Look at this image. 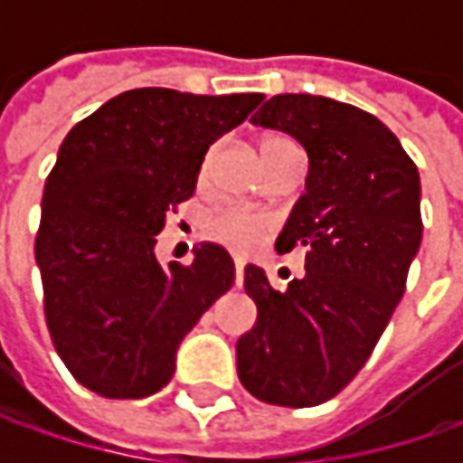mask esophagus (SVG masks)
<instances>
[{"mask_svg":"<svg viewBox=\"0 0 463 463\" xmlns=\"http://www.w3.org/2000/svg\"><path fill=\"white\" fill-rule=\"evenodd\" d=\"M234 273H237V286H241V280H244V262L240 258H234Z\"/></svg>","mask_w":463,"mask_h":463,"instance_id":"1","label":"esophagus"}]
</instances>
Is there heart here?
<instances>
[{
  "label": "heart",
  "mask_w": 463,
  "mask_h": 463,
  "mask_svg": "<svg viewBox=\"0 0 463 463\" xmlns=\"http://www.w3.org/2000/svg\"><path fill=\"white\" fill-rule=\"evenodd\" d=\"M288 138H280V136H270L262 141V149H270L276 144H283ZM219 152V146L213 144L203 156V165H201V177L208 175V169L213 165V156ZM270 229L268 216L255 213V211H244V208H226L222 213H216L211 222H208V237L216 241H222L223 247H229L232 252L237 255H247L252 252L260 244V240L265 237V232Z\"/></svg>",
  "instance_id": "b5f03b06"
}]
</instances>
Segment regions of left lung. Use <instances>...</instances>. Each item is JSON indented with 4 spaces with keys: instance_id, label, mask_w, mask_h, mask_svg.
Here are the masks:
<instances>
[{
    "instance_id": "left-lung-1",
    "label": "left lung",
    "mask_w": 463,
    "mask_h": 463,
    "mask_svg": "<svg viewBox=\"0 0 463 463\" xmlns=\"http://www.w3.org/2000/svg\"><path fill=\"white\" fill-rule=\"evenodd\" d=\"M252 123L309 156L307 190L276 240L278 255L304 250L307 276L280 294L262 268H244L258 322L237 343V373L260 402L314 407L353 382L400 304L422 241L420 175L400 138L355 105L276 95Z\"/></svg>"
}]
</instances>
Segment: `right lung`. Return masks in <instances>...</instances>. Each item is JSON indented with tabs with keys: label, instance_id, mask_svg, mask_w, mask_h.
<instances>
[{
	"label": "right lung",
	"instance_id": "right-lung-1",
	"mask_svg": "<svg viewBox=\"0 0 463 463\" xmlns=\"http://www.w3.org/2000/svg\"><path fill=\"white\" fill-rule=\"evenodd\" d=\"M262 98L144 87L108 99L63 138L35 262L51 340L90 392L141 400L167 386L183 337L232 288L222 244L203 241L190 265L165 268L154 237L195 193L208 146Z\"/></svg>",
	"mask_w": 463,
	"mask_h": 463
}]
</instances>
